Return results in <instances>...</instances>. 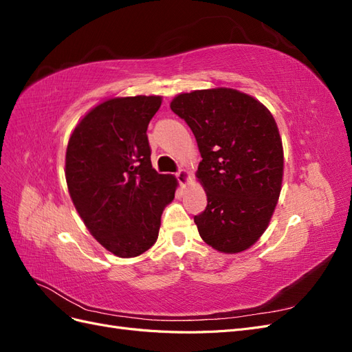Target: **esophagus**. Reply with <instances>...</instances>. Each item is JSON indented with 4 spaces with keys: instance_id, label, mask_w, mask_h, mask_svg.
<instances>
[{
    "instance_id": "34e87169",
    "label": "esophagus",
    "mask_w": 352,
    "mask_h": 352,
    "mask_svg": "<svg viewBox=\"0 0 352 352\" xmlns=\"http://www.w3.org/2000/svg\"><path fill=\"white\" fill-rule=\"evenodd\" d=\"M176 177H177V182L180 184V186H185L188 179H189V172H186V170H179V172L176 173Z\"/></svg>"
}]
</instances>
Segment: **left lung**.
<instances>
[{"label": "left lung", "instance_id": "8db88e82", "mask_svg": "<svg viewBox=\"0 0 352 352\" xmlns=\"http://www.w3.org/2000/svg\"><path fill=\"white\" fill-rule=\"evenodd\" d=\"M170 109L188 123L202 157L199 236L220 252L248 250L269 226L282 188L283 148L272 113L230 88L179 94Z\"/></svg>", "mask_w": 352, "mask_h": 352}]
</instances>
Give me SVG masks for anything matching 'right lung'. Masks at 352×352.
<instances>
[{"mask_svg": "<svg viewBox=\"0 0 352 352\" xmlns=\"http://www.w3.org/2000/svg\"><path fill=\"white\" fill-rule=\"evenodd\" d=\"M160 105L155 95L104 101L74 127L67 145L73 204L92 236L122 258L153 247L163 210L175 198L177 180L153 168L146 136Z\"/></svg>", "mask_w": 352, "mask_h": 352, "instance_id": "add662e5", "label": "right lung"}]
</instances>
